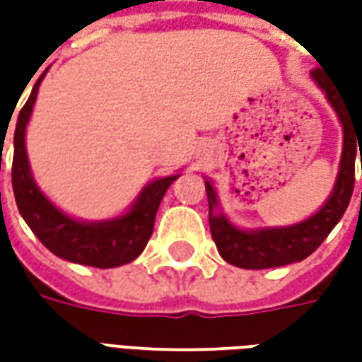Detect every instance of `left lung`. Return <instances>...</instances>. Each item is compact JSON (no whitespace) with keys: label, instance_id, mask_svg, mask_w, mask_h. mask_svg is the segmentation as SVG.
I'll return each instance as SVG.
<instances>
[{"label":"left lung","instance_id":"obj_1","mask_svg":"<svg viewBox=\"0 0 362 362\" xmlns=\"http://www.w3.org/2000/svg\"><path fill=\"white\" fill-rule=\"evenodd\" d=\"M312 77L318 83L322 90L326 93L327 100L332 103L334 110L343 124V153L341 165L337 182L332 196L326 205L310 219L303 221L298 225L285 228H264V230H238L228 223L223 215H215L213 209L217 205L215 189L209 182H205L207 202H209V228L221 258L243 269H267V267H279L295 262H303L308 258L320 244L326 240L332 228L339 223L343 213L353 196L355 186V157L361 155L362 170V114H353V106L345 96L332 87L326 79V74L316 67L312 69ZM359 145L357 146L356 143Z\"/></svg>","mask_w":362,"mask_h":362}]
</instances>
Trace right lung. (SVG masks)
I'll use <instances>...</instances> for the list:
<instances>
[{
    "mask_svg": "<svg viewBox=\"0 0 362 362\" xmlns=\"http://www.w3.org/2000/svg\"><path fill=\"white\" fill-rule=\"evenodd\" d=\"M42 81V75L33 87L25 106L21 108L17 127H15V151H13L11 180L15 202L23 219L38 240L58 258L69 259L74 264L100 267H118L134 262L153 235V225L157 217L158 205L165 197L166 189L178 176H168L151 182L143 189L137 204L124 217L104 223H79L58 211L54 205L36 188L28 168L25 151V129L36 100V93ZM4 141V137H1ZM1 163V155H0Z\"/></svg>",
    "mask_w": 362,
    "mask_h": 362,
    "instance_id": "right-lung-1",
    "label": "right lung"
}]
</instances>
